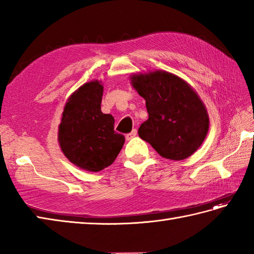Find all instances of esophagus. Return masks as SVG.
Wrapping results in <instances>:
<instances>
[{
    "label": "esophagus",
    "mask_w": 254,
    "mask_h": 254,
    "mask_svg": "<svg viewBox=\"0 0 254 254\" xmlns=\"http://www.w3.org/2000/svg\"><path fill=\"white\" fill-rule=\"evenodd\" d=\"M136 134H137V131L135 130V128H134V130H132V132H131V133H127V135H126L127 141H130L131 138H133L134 136H136Z\"/></svg>",
    "instance_id": "1"
}]
</instances>
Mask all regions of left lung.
Instances as JSON below:
<instances>
[{
    "label": "left lung",
    "instance_id": "1",
    "mask_svg": "<svg viewBox=\"0 0 254 254\" xmlns=\"http://www.w3.org/2000/svg\"><path fill=\"white\" fill-rule=\"evenodd\" d=\"M133 87L146 100L148 119L138 135L160 156L182 160L201 146L208 116L195 91L176 75L156 71L132 76Z\"/></svg>",
    "mask_w": 254,
    "mask_h": 254
}]
</instances>
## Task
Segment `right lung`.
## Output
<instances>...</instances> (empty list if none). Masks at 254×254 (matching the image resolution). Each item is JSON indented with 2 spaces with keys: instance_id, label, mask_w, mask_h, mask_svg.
I'll list each match as a JSON object with an SVG mask.
<instances>
[{
  "instance_id": "right-lung-1",
  "label": "right lung",
  "mask_w": 254,
  "mask_h": 254,
  "mask_svg": "<svg viewBox=\"0 0 254 254\" xmlns=\"http://www.w3.org/2000/svg\"><path fill=\"white\" fill-rule=\"evenodd\" d=\"M102 91L97 80L79 87L68 98L59 127V142L66 158L94 172L110 166L126 141L115 131V118L101 112Z\"/></svg>"
}]
</instances>
